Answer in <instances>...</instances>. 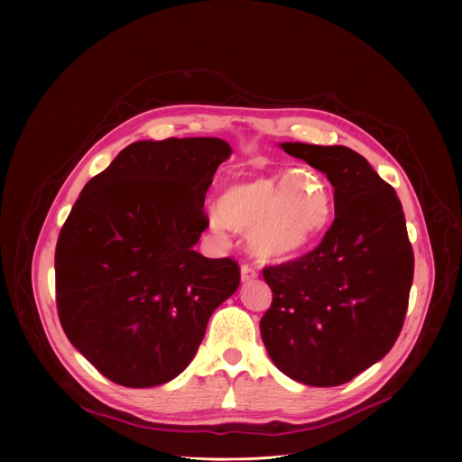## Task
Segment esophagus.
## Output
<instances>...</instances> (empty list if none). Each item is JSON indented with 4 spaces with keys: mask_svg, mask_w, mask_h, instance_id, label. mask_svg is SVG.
Masks as SVG:
<instances>
[{
    "mask_svg": "<svg viewBox=\"0 0 462 462\" xmlns=\"http://www.w3.org/2000/svg\"><path fill=\"white\" fill-rule=\"evenodd\" d=\"M256 277H258V272L254 265H251V263L241 265V281H253Z\"/></svg>",
    "mask_w": 462,
    "mask_h": 462,
    "instance_id": "1",
    "label": "esophagus"
}]
</instances>
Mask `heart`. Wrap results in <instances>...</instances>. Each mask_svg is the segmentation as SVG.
<instances>
[{
	"mask_svg": "<svg viewBox=\"0 0 462 462\" xmlns=\"http://www.w3.org/2000/svg\"><path fill=\"white\" fill-rule=\"evenodd\" d=\"M333 197L326 180L314 170L260 176L225 190L209 225L225 234L228 226L249 234L254 254L281 258L301 251L328 226Z\"/></svg>",
	"mask_w": 462,
	"mask_h": 462,
	"instance_id": "b5f03b06",
	"label": "heart"
}]
</instances>
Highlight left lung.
Returning <instances> with one entry per match:
<instances>
[{
  "mask_svg": "<svg viewBox=\"0 0 462 462\" xmlns=\"http://www.w3.org/2000/svg\"><path fill=\"white\" fill-rule=\"evenodd\" d=\"M320 170L335 192V221L307 254L262 270L272 307L260 320L265 350L307 385L350 382L395 345L402 329L414 251L395 189L345 145L284 142Z\"/></svg>",
  "mask_w": 462,
  "mask_h": 462,
  "instance_id": "1",
  "label": "left lung"
}]
</instances>
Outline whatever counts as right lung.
<instances>
[{
  "instance_id": "right-lung-1",
  "label": "right lung",
  "mask_w": 462,
  "mask_h": 462,
  "mask_svg": "<svg viewBox=\"0 0 462 462\" xmlns=\"http://www.w3.org/2000/svg\"><path fill=\"white\" fill-rule=\"evenodd\" d=\"M232 153L221 138L134 142L91 178L56 245L61 328L91 365L127 387L176 378L239 263L192 249L209 226L206 192Z\"/></svg>"
}]
</instances>
